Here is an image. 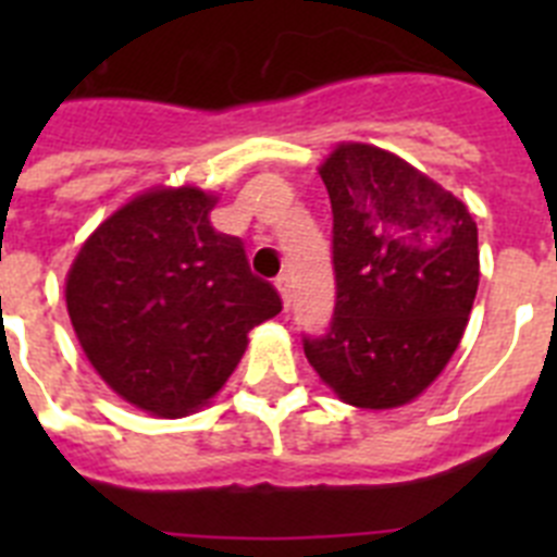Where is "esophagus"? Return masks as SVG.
Wrapping results in <instances>:
<instances>
[{"label":"esophagus","mask_w":557,"mask_h":557,"mask_svg":"<svg viewBox=\"0 0 557 557\" xmlns=\"http://www.w3.org/2000/svg\"><path fill=\"white\" fill-rule=\"evenodd\" d=\"M275 289H278V295H282L284 309H289V304H293V287H289V275H278V278H275Z\"/></svg>","instance_id":"obj_1"}]
</instances>
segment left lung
Returning a JSON list of instances; mask_svg holds the SVG:
<instances>
[{"label": "left lung", "instance_id": "obj_1", "mask_svg": "<svg viewBox=\"0 0 557 557\" xmlns=\"http://www.w3.org/2000/svg\"><path fill=\"white\" fill-rule=\"evenodd\" d=\"M332 200V323L304 337L309 366L346 405L401 407L457 351L476 284V223L393 152L339 145L321 166Z\"/></svg>", "mask_w": 557, "mask_h": 557}]
</instances>
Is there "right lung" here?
Returning <instances> with one entry per match:
<instances>
[{"label": "right lung", "mask_w": 557, "mask_h": 557, "mask_svg": "<svg viewBox=\"0 0 557 557\" xmlns=\"http://www.w3.org/2000/svg\"><path fill=\"white\" fill-rule=\"evenodd\" d=\"M218 198L150 189L88 236L66 275V309L88 362L125 401L178 418L236 368L248 332L282 312L250 273L239 236L214 231Z\"/></svg>", "instance_id": "obj_1"}]
</instances>
